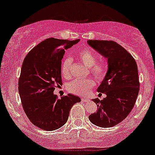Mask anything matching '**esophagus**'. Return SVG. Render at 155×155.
Masks as SVG:
<instances>
[{
	"instance_id": "esophagus-1",
	"label": "esophagus",
	"mask_w": 155,
	"mask_h": 155,
	"mask_svg": "<svg viewBox=\"0 0 155 155\" xmlns=\"http://www.w3.org/2000/svg\"><path fill=\"white\" fill-rule=\"evenodd\" d=\"M82 101H83V102H88L89 101H90V99H87V98H82Z\"/></svg>"
}]
</instances>
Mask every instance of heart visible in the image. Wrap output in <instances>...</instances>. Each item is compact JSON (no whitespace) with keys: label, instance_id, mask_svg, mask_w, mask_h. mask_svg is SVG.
<instances>
[{"label":"heart","instance_id":"heart-1","mask_svg":"<svg viewBox=\"0 0 155 155\" xmlns=\"http://www.w3.org/2000/svg\"><path fill=\"white\" fill-rule=\"evenodd\" d=\"M78 60L89 68L90 72L97 79L101 80L107 75V65L104 62L96 63L97 56L92 50L83 48L79 51L77 54ZM71 59L65 58L61 63V72L63 77H71ZM95 85V82L92 79H76L71 81L68 85L70 92L78 95H85L90 92L91 89Z\"/></svg>","mask_w":155,"mask_h":155}]
</instances>
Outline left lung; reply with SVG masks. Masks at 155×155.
I'll return each instance as SVG.
<instances>
[{
    "label": "left lung",
    "mask_w": 155,
    "mask_h": 155,
    "mask_svg": "<svg viewBox=\"0 0 155 155\" xmlns=\"http://www.w3.org/2000/svg\"><path fill=\"white\" fill-rule=\"evenodd\" d=\"M87 44L108 62L107 75L97 88L107 97L102 100L92 99L98 109L89 119L95 126L109 128L124 120L134 107L140 90L137 63L131 54L115 41L88 40Z\"/></svg>",
    "instance_id": "8db88e82"
}]
</instances>
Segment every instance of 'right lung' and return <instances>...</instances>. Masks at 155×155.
Returning <instances> with one entry per match:
<instances>
[{
    "label": "right lung",
    "mask_w": 155,
    "mask_h": 155,
    "mask_svg": "<svg viewBox=\"0 0 155 155\" xmlns=\"http://www.w3.org/2000/svg\"><path fill=\"white\" fill-rule=\"evenodd\" d=\"M80 41L48 38L28 53L23 61L18 90L29 120L44 130H55L67 122L79 97L68 94L58 99L55 87L62 84L61 61L65 50Z\"/></svg>",
    "instance_id": "obj_1"
}]
</instances>
